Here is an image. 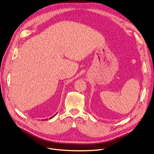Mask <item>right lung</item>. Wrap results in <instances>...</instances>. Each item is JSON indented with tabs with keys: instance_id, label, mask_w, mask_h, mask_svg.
Segmentation results:
<instances>
[{
	"instance_id": "add662e5",
	"label": "right lung",
	"mask_w": 154,
	"mask_h": 154,
	"mask_svg": "<svg viewBox=\"0 0 154 154\" xmlns=\"http://www.w3.org/2000/svg\"><path fill=\"white\" fill-rule=\"evenodd\" d=\"M57 113H56V114H55V115H54V116H52V117H51V118H50V119H51V118H53V117H54V116H55V115H57ZM44 120H45V119H44Z\"/></svg>"
}]
</instances>
